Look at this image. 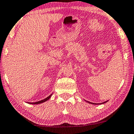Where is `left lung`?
Masks as SVG:
<instances>
[{"mask_svg":"<svg viewBox=\"0 0 134 134\" xmlns=\"http://www.w3.org/2000/svg\"><path fill=\"white\" fill-rule=\"evenodd\" d=\"M86 101L87 102H88V103H90V104H104V103H105V102H107V101H108V100H107V101H105V102H102V103H92V102H89V101H87V100H86Z\"/></svg>","mask_w":134,"mask_h":134,"instance_id":"8db88e82","label":"left lung"}]
</instances>
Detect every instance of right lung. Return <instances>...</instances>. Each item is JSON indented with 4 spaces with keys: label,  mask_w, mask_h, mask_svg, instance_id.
I'll return each instance as SVG.
<instances>
[{
    "label": "right lung",
    "mask_w": 134,
    "mask_h": 134,
    "mask_svg": "<svg viewBox=\"0 0 134 134\" xmlns=\"http://www.w3.org/2000/svg\"><path fill=\"white\" fill-rule=\"evenodd\" d=\"M52 94L49 95V96H48V97H47V98L44 99H43V100H39V101H37V102H28L27 103L30 104H39L43 103V102H44L45 101H47V100H48L50 98V97H51V96H52Z\"/></svg>",
    "instance_id": "obj_1"
}]
</instances>
